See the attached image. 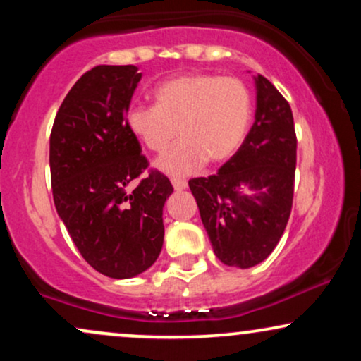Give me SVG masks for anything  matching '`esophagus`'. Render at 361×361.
Instances as JSON below:
<instances>
[{
    "label": "esophagus",
    "instance_id": "esophagus-1",
    "mask_svg": "<svg viewBox=\"0 0 361 361\" xmlns=\"http://www.w3.org/2000/svg\"><path fill=\"white\" fill-rule=\"evenodd\" d=\"M171 183H173V188H175L176 192H181V190L186 188V181L180 180V178H171Z\"/></svg>",
    "mask_w": 361,
    "mask_h": 361
}]
</instances>
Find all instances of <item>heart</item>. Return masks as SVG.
<instances>
[{
  "instance_id": "obj_1",
  "label": "heart",
  "mask_w": 361,
  "mask_h": 361,
  "mask_svg": "<svg viewBox=\"0 0 361 361\" xmlns=\"http://www.w3.org/2000/svg\"><path fill=\"white\" fill-rule=\"evenodd\" d=\"M156 105H134L126 127L140 146L164 152L156 166L169 176H185L202 164L229 159L241 147L252 118V94L238 78L190 73L161 82Z\"/></svg>"
}]
</instances>
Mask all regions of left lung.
I'll return each mask as SVG.
<instances>
[{
  "label": "left lung",
  "instance_id": "obj_1",
  "mask_svg": "<svg viewBox=\"0 0 361 361\" xmlns=\"http://www.w3.org/2000/svg\"><path fill=\"white\" fill-rule=\"evenodd\" d=\"M255 82V123L239 151L215 175L188 181L215 256L235 268L255 267L275 250L295 181L292 109L267 78L258 74Z\"/></svg>",
  "mask_w": 361,
  "mask_h": 361
}]
</instances>
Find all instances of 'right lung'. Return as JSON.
Wrapping results in <instances>:
<instances>
[{"mask_svg": "<svg viewBox=\"0 0 361 361\" xmlns=\"http://www.w3.org/2000/svg\"><path fill=\"white\" fill-rule=\"evenodd\" d=\"M142 74L135 66H97L66 94L51 132L56 210L81 256L102 275L132 279L159 256L163 207L173 186L151 169L128 134L126 114Z\"/></svg>", "mask_w": 361, "mask_h": 361, "instance_id": "right-lung-1", "label": "right lung"}]
</instances>
